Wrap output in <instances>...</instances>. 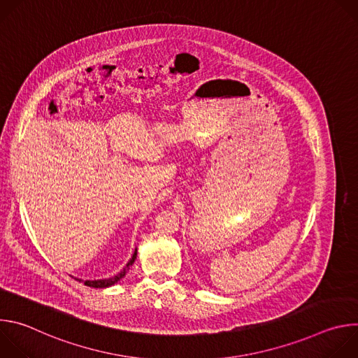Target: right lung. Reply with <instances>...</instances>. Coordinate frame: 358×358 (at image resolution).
<instances>
[{
    "label": "right lung",
    "mask_w": 358,
    "mask_h": 358,
    "mask_svg": "<svg viewBox=\"0 0 358 358\" xmlns=\"http://www.w3.org/2000/svg\"><path fill=\"white\" fill-rule=\"evenodd\" d=\"M136 258H137V248L134 249V253H133V257H131V259L126 264V266L117 273V275H115V276H112V278H108V279H97V280H83V283L86 285V286H89V287H109V286H113L115 283H117L120 279H123L124 276H126V273L129 272V269H130V266L134 264V261H136ZM79 282H82V279H78Z\"/></svg>",
    "instance_id": "1"
}]
</instances>
